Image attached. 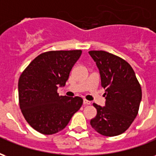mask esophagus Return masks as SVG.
I'll return each mask as SVG.
<instances>
[{"label": "esophagus", "mask_w": 156, "mask_h": 156, "mask_svg": "<svg viewBox=\"0 0 156 156\" xmlns=\"http://www.w3.org/2000/svg\"><path fill=\"white\" fill-rule=\"evenodd\" d=\"M83 105H91V102L88 101V100H87V99H83Z\"/></svg>", "instance_id": "34e87169"}]
</instances>
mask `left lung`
Instances as JSON below:
<instances>
[{
    "instance_id": "obj_1",
    "label": "left lung",
    "mask_w": 156,
    "mask_h": 156,
    "mask_svg": "<svg viewBox=\"0 0 156 156\" xmlns=\"http://www.w3.org/2000/svg\"><path fill=\"white\" fill-rule=\"evenodd\" d=\"M97 64L105 89V107L94 104L97 115L90 124L105 136L126 131L137 116L142 91L133 68L127 62L105 51H89Z\"/></svg>"
}]
</instances>
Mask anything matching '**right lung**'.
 <instances>
[{
    "label": "right lung",
    "mask_w": 156,
    "mask_h": 156,
    "mask_svg": "<svg viewBox=\"0 0 156 156\" xmlns=\"http://www.w3.org/2000/svg\"><path fill=\"white\" fill-rule=\"evenodd\" d=\"M81 54V50L46 51L33 59L20 76V108L27 122L39 133L53 134L62 130L81 108L82 98L58 93Z\"/></svg>",
    "instance_id": "obj_1"
}]
</instances>
